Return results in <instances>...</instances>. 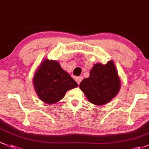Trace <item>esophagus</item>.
Returning <instances> with one entry per match:
<instances>
[{
    "mask_svg": "<svg viewBox=\"0 0 149 149\" xmlns=\"http://www.w3.org/2000/svg\"><path fill=\"white\" fill-rule=\"evenodd\" d=\"M82 79H83V77H81V76L80 77H77L75 78V80H76V81L77 82L78 84H79V83L81 82V81L82 80Z\"/></svg>",
    "mask_w": 149,
    "mask_h": 149,
    "instance_id": "esophagus-1",
    "label": "esophagus"
}]
</instances>
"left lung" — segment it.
I'll list each match as a JSON object with an SVG mask.
<instances>
[{
    "label": "left lung",
    "mask_w": 149,
    "mask_h": 149,
    "mask_svg": "<svg viewBox=\"0 0 149 149\" xmlns=\"http://www.w3.org/2000/svg\"><path fill=\"white\" fill-rule=\"evenodd\" d=\"M121 84L115 64L110 60L106 65L95 64L91 69L89 77L80 82L79 88L89 102L102 106L116 97Z\"/></svg>",
    "instance_id": "8db88e82"
}]
</instances>
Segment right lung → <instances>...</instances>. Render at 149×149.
<instances>
[{"mask_svg": "<svg viewBox=\"0 0 149 149\" xmlns=\"http://www.w3.org/2000/svg\"><path fill=\"white\" fill-rule=\"evenodd\" d=\"M35 91L45 103L52 104L60 101L68 90L78 87L77 83L59 62L45 59L35 72L33 79Z\"/></svg>", "mask_w": 149, "mask_h": 149, "instance_id": "add662e5", "label": "right lung"}]
</instances>
